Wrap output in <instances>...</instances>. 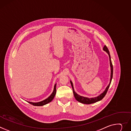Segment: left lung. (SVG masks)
I'll use <instances>...</instances> for the list:
<instances>
[{"label":"left lung","instance_id":"obj_1","mask_svg":"<svg viewBox=\"0 0 131 131\" xmlns=\"http://www.w3.org/2000/svg\"><path fill=\"white\" fill-rule=\"evenodd\" d=\"M103 50L105 51L108 54L109 56V59H110V66H111V79H110V84L108 85V86H107V87L106 88L105 90L104 91V92L103 93H102L100 95H99V96L97 97H94V98H86V97H82L79 96L78 94H77L74 90V87H73V85L72 82L70 81V84L72 86L73 88V93L74 95V97L75 98V99L79 102L82 103H84V104H91V103H93L96 102L97 101H99L101 100H102L104 96H105V94L108 90V89L110 87V85L111 84V82L112 79V77H113V65L112 64V62H111V57H110V52L109 51L108 49L107 48V47L106 46V45H105L103 47Z\"/></svg>","mask_w":131,"mask_h":131}]
</instances>
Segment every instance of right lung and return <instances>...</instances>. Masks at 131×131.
Instances as JSON below:
<instances>
[{
  "label": "right lung",
  "instance_id": "1",
  "mask_svg": "<svg viewBox=\"0 0 131 131\" xmlns=\"http://www.w3.org/2000/svg\"><path fill=\"white\" fill-rule=\"evenodd\" d=\"M56 84L54 86V90H53V92H52V93L51 94V96L50 97H49L48 98H47V99H45L44 100H43L41 102H37V103H34V102H28L33 105H34V106H42V105H44L47 103H48L49 102H50L51 101H52V100L54 99L55 94H56Z\"/></svg>",
  "mask_w": 131,
  "mask_h": 131
}]
</instances>
